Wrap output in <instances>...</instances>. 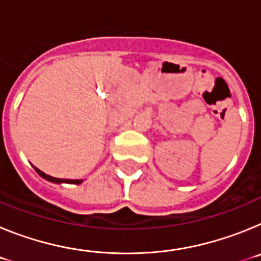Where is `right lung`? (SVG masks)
Here are the masks:
<instances>
[{"mask_svg": "<svg viewBox=\"0 0 261 261\" xmlns=\"http://www.w3.org/2000/svg\"><path fill=\"white\" fill-rule=\"evenodd\" d=\"M35 171L38 172L39 175H40L43 179H45V180L50 181V183H56V184H61V183H68V184H81L82 183V179H59V177H53L50 176V175H47L45 172L40 171L39 168L35 167Z\"/></svg>", "mask_w": 261, "mask_h": 261, "instance_id": "1", "label": "right lung"}]
</instances>
